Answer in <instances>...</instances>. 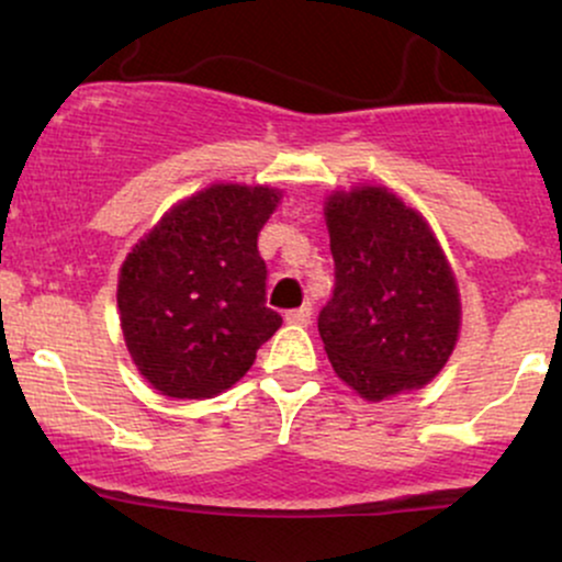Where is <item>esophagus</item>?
Wrapping results in <instances>:
<instances>
[{
	"mask_svg": "<svg viewBox=\"0 0 562 562\" xmlns=\"http://www.w3.org/2000/svg\"><path fill=\"white\" fill-rule=\"evenodd\" d=\"M285 319L290 325H308V322H312V303H303L301 308H290Z\"/></svg>",
	"mask_w": 562,
	"mask_h": 562,
	"instance_id": "34e87169",
	"label": "esophagus"
}]
</instances>
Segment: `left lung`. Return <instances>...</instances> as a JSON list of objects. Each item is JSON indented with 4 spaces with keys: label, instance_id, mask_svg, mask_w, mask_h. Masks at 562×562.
I'll list each match as a JSON object with an SVG mask.
<instances>
[{
    "label": "left lung",
    "instance_id": "1",
    "mask_svg": "<svg viewBox=\"0 0 562 562\" xmlns=\"http://www.w3.org/2000/svg\"><path fill=\"white\" fill-rule=\"evenodd\" d=\"M335 261L319 335L335 375L367 402L423 389L460 335V290L428 222L385 187L325 203Z\"/></svg>",
    "mask_w": 562,
    "mask_h": 562
}]
</instances>
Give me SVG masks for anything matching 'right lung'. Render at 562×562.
I'll return each mask as SVG.
<instances>
[{"label": "right lung", "instance_id": "1", "mask_svg": "<svg viewBox=\"0 0 562 562\" xmlns=\"http://www.w3.org/2000/svg\"><path fill=\"white\" fill-rule=\"evenodd\" d=\"M277 203L272 187L211 184L173 205L126 256L121 330L139 375L164 396H218L280 330L259 254Z\"/></svg>", "mask_w": 562, "mask_h": 562}]
</instances>
